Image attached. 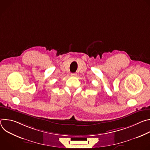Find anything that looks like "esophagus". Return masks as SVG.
<instances>
[{
    "mask_svg": "<svg viewBox=\"0 0 150 150\" xmlns=\"http://www.w3.org/2000/svg\"><path fill=\"white\" fill-rule=\"evenodd\" d=\"M71 75L72 76H75L76 75V73H72V74H71Z\"/></svg>",
    "mask_w": 150,
    "mask_h": 150,
    "instance_id": "34e87169",
    "label": "esophagus"
}]
</instances>
